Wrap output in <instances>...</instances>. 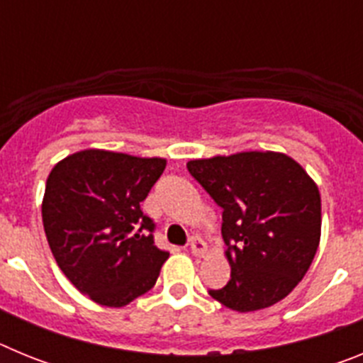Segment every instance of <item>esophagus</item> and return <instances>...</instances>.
Instances as JSON below:
<instances>
[{"mask_svg":"<svg viewBox=\"0 0 363 363\" xmlns=\"http://www.w3.org/2000/svg\"><path fill=\"white\" fill-rule=\"evenodd\" d=\"M191 252L194 256H203L207 252V245L201 238H192L191 240Z\"/></svg>","mask_w":363,"mask_h":363,"instance_id":"obj_1","label":"esophagus"}]
</instances>
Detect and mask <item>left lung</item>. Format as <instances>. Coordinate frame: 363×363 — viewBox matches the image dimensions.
<instances>
[{"instance_id":"8db88e82","label":"left lung","mask_w":363,"mask_h":363,"mask_svg":"<svg viewBox=\"0 0 363 363\" xmlns=\"http://www.w3.org/2000/svg\"><path fill=\"white\" fill-rule=\"evenodd\" d=\"M187 169L223 209L230 280L211 296L238 313L284 300L318 249V185L291 156L272 150L191 160Z\"/></svg>"}]
</instances>
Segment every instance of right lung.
Returning a JSON list of instances; mask_svg holds the SVG:
<instances>
[{"label":"right lung","instance_id":"1","mask_svg":"<svg viewBox=\"0 0 363 363\" xmlns=\"http://www.w3.org/2000/svg\"><path fill=\"white\" fill-rule=\"evenodd\" d=\"M165 165V158L85 149L47 178L41 216L50 251L74 287L99 306L123 307L145 294L169 258L140 209Z\"/></svg>","mask_w":363,"mask_h":363}]
</instances>
